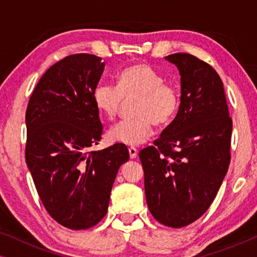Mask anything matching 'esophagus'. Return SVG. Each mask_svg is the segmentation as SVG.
Listing matches in <instances>:
<instances>
[{
    "mask_svg": "<svg viewBox=\"0 0 257 257\" xmlns=\"http://www.w3.org/2000/svg\"><path fill=\"white\" fill-rule=\"evenodd\" d=\"M128 153H130V158H131V159H136L137 154H138V151H137V149H135V147H130Z\"/></svg>",
    "mask_w": 257,
    "mask_h": 257,
    "instance_id": "esophagus-1",
    "label": "esophagus"
}]
</instances>
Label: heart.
<instances>
[{
	"label": "heart",
	"instance_id": "obj_1",
	"mask_svg": "<svg viewBox=\"0 0 257 257\" xmlns=\"http://www.w3.org/2000/svg\"><path fill=\"white\" fill-rule=\"evenodd\" d=\"M136 119L114 125L108 132L112 142L138 146L153 135L154 124L167 125L177 113L180 96L175 86L165 82L164 77L146 63H136L121 70L118 85L99 84L93 90L92 99L97 110L113 119L124 98H136Z\"/></svg>",
	"mask_w": 257,
	"mask_h": 257
}]
</instances>
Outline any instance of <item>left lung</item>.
Masks as SVG:
<instances>
[{
  "label": "left lung",
  "mask_w": 257,
  "mask_h": 257,
  "mask_svg": "<svg viewBox=\"0 0 257 257\" xmlns=\"http://www.w3.org/2000/svg\"><path fill=\"white\" fill-rule=\"evenodd\" d=\"M165 59L180 73V106L139 158L151 214L165 226L181 228L205 214L219 192L230 163L233 121L212 66L181 52Z\"/></svg>",
  "instance_id": "1"
}]
</instances>
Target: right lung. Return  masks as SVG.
<instances>
[{"label":"right lung","instance_id":"add662e5","mask_svg":"<svg viewBox=\"0 0 257 257\" xmlns=\"http://www.w3.org/2000/svg\"><path fill=\"white\" fill-rule=\"evenodd\" d=\"M105 63L90 54L65 57L37 83L27 107L26 161L37 193L54 220L70 229L93 227L107 212L124 144L91 151L103 126L92 93Z\"/></svg>","mask_w":257,"mask_h":257}]
</instances>
